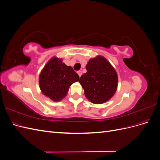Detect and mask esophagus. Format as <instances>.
Segmentation results:
<instances>
[{"mask_svg": "<svg viewBox=\"0 0 160 160\" xmlns=\"http://www.w3.org/2000/svg\"><path fill=\"white\" fill-rule=\"evenodd\" d=\"M77 73H78L79 77H81V75H82V71H77Z\"/></svg>", "mask_w": 160, "mask_h": 160, "instance_id": "esophagus-1", "label": "esophagus"}]
</instances>
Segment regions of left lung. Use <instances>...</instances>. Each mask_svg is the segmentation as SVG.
<instances>
[{
	"instance_id": "left-lung-1",
	"label": "left lung",
	"mask_w": 160,
	"mask_h": 160,
	"mask_svg": "<svg viewBox=\"0 0 160 160\" xmlns=\"http://www.w3.org/2000/svg\"><path fill=\"white\" fill-rule=\"evenodd\" d=\"M87 72L82 75L79 83L91 102L103 103L111 98L118 88V75L104 57L98 56L89 61Z\"/></svg>"
}]
</instances>
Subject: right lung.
Listing matches in <instances>:
<instances>
[{
	"mask_svg": "<svg viewBox=\"0 0 160 160\" xmlns=\"http://www.w3.org/2000/svg\"><path fill=\"white\" fill-rule=\"evenodd\" d=\"M79 79L78 74L61 59L53 57L47 62L39 75L41 91L51 100L58 101L64 98L69 87Z\"/></svg>",
	"mask_w": 160,
	"mask_h": 160,
	"instance_id": "1",
	"label": "right lung"
}]
</instances>
